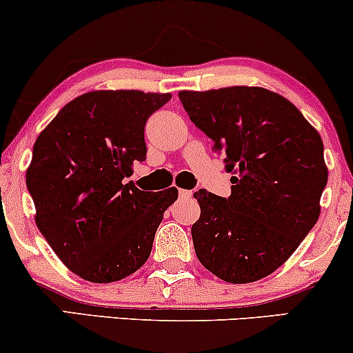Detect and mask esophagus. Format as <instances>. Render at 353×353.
<instances>
[{"instance_id":"34e87169","label":"esophagus","mask_w":353,"mask_h":353,"mask_svg":"<svg viewBox=\"0 0 353 353\" xmlns=\"http://www.w3.org/2000/svg\"><path fill=\"white\" fill-rule=\"evenodd\" d=\"M179 197H182V199H190V197H192V190L179 189Z\"/></svg>"}]
</instances>
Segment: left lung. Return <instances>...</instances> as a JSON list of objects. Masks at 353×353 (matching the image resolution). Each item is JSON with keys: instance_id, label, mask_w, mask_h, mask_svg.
Listing matches in <instances>:
<instances>
[{"instance_id": "obj_1", "label": "left lung", "mask_w": 353, "mask_h": 353, "mask_svg": "<svg viewBox=\"0 0 353 353\" xmlns=\"http://www.w3.org/2000/svg\"><path fill=\"white\" fill-rule=\"evenodd\" d=\"M190 120L214 141L232 172L228 199L199 190L192 225L199 261L227 283L266 278L321 215L324 144L290 100L261 87L179 92Z\"/></svg>"}]
</instances>
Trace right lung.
Instances as JSON below:
<instances>
[{
	"instance_id": "obj_1",
	"label": "right lung",
	"mask_w": 353,
	"mask_h": 353,
	"mask_svg": "<svg viewBox=\"0 0 353 353\" xmlns=\"http://www.w3.org/2000/svg\"><path fill=\"white\" fill-rule=\"evenodd\" d=\"M171 93L93 90L55 114L34 143L26 185L37 228L59 260L92 283L120 281L150 258L176 188L139 190L144 125Z\"/></svg>"
}]
</instances>
